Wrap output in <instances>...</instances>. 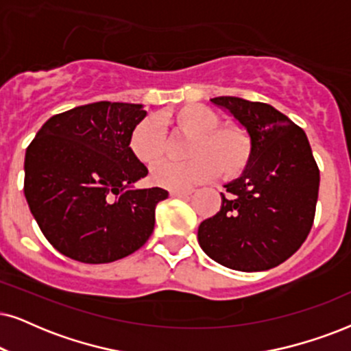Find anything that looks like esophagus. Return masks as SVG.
Segmentation results:
<instances>
[{
	"label": "esophagus",
	"instance_id": "obj_1",
	"mask_svg": "<svg viewBox=\"0 0 351 351\" xmlns=\"http://www.w3.org/2000/svg\"><path fill=\"white\" fill-rule=\"evenodd\" d=\"M194 193V189H171L170 196L171 197H189Z\"/></svg>",
	"mask_w": 351,
	"mask_h": 351
}]
</instances>
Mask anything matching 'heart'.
I'll return each mask as SVG.
<instances>
[{
  "instance_id": "heart-1",
  "label": "heart",
  "mask_w": 351,
  "mask_h": 351,
  "mask_svg": "<svg viewBox=\"0 0 351 351\" xmlns=\"http://www.w3.org/2000/svg\"><path fill=\"white\" fill-rule=\"evenodd\" d=\"M163 123L180 134L191 136L186 144V162H165L150 173L154 184L167 189H188L210 180L220 171L225 180L241 175L250 165L252 143L245 128L220 124V114L206 105L188 104L167 113ZM131 152L144 165L162 160L167 150L165 134L154 118L136 124L130 137Z\"/></svg>"
}]
</instances>
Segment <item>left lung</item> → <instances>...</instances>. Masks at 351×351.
<instances>
[{"mask_svg": "<svg viewBox=\"0 0 351 351\" xmlns=\"http://www.w3.org/2000/svg\"><path fill=\"white\" fill-rule=\"evenodd\" d=\"M214 105L245 128L250 165L225 184L221 207L199 225L202 251L225 267L261 272L277 267L303 245L313 227L319 168L308 137L272 105L215 97Z\"/></svg>", "mask_w": 351, "mask_h": 351, "instance_id": "1", "label": "left lung"}]
</instances>
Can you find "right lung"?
<instances>
[{"instance_id": "obj_1", "label": "right lung", "mask_w": 351, "mask_h": 351, "mask_svg": "<svg viewBox=\"0 0 351 351\" xmlns=\"http://www.w3.org/2000/svg\"><path fill=\"white\" fill-rule=\"evenodd\" d=\"M144 105L95 101L55 114L25 150L24 194L34 219L61 254L106 264L139 250L154 232L162 188L139 189L149 170L130 137Z\"/></svg>"}]
</instances>
